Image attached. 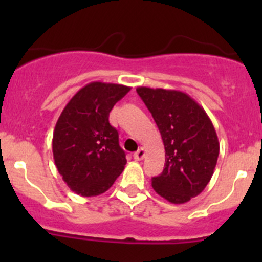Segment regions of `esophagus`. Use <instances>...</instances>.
<instances>
[{
    "mask_svg": "<svg viewBox=\"0 0 262 262\" xmlns=\"http://www.w3.org/2000/svg\"><path fill=\"white\" fill-rule=\"evenodd\" d=\"M144 155H146V150H144V148H139L137 152H134L133 157L136 161H141V160H143Z\"/></svg>",
    "mask_w": 262,
    "mask_h": 262,
    "instance_id": "34e87169",
    "label": "esophagus"
}]
</instances>
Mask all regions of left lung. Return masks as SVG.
I'll use <instances>...</instances> for the list:
<instances>
[{
	"instance_id": "1",
	"label": "left lung",
	"mask_w": 262,
	"mask_h": 262,
	"mask_svg": "<svg viewBox=\"0 0 262 262\" xmlns=\"http://www.w3.org/2000/svg\"><path fill=\"white\" fill-rule=\"evenodd\" d=\"M160 129L165 146V168L152 178V187L172 204L198 196L212 179L219 142L205 110L187 94L176 90L138 87Z\"/></svg>"
}]
</instances>
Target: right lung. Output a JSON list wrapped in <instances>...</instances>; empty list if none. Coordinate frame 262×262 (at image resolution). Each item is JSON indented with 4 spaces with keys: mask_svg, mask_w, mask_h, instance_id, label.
Masks as SVG:
<instances>
[{
    "mask_svg": "<svg viewBox=\"0 0 262 262\" xmlns=\"http://www.w3.org/2000/svg\"><path fill=\"white\" fill-rule=\"evenodd\" d=\"M130 87L91 82L70 100L53 133L58 172L72 191L96 196L112 187L125 167V152L109 114Z\"/></svg>",
    "mask_w": 262,
    "mask_h": 262,
    "instance_id": "obj_1",
    "label": "right lung"
}]
</instances>
